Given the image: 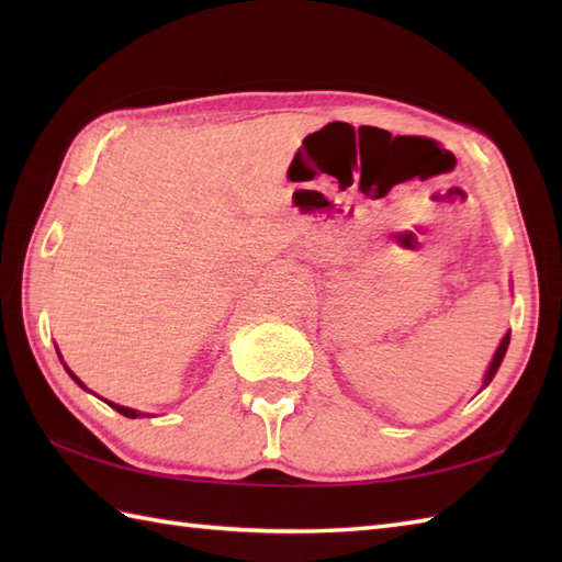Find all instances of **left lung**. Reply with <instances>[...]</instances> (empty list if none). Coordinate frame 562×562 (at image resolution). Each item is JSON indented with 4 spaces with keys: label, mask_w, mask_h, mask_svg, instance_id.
<instances>
[{
    "label": "left lung",
    "mask_w": 562,
    "mask_h": 562,
    "mask_svg": "<svg viewBox=\"0 0 562 562\" xmlns=\"http://www.w3.org/2000/svg\"><path fill=\"white\" fill-rule=\"evenodd\" d=\"M507 345H509V333H507V336L503 338V342H499V348H497V352H495V357H493V362H491V367H487V374H485L483 386L491 384L493 376H495V372L499 369V364H503V360H505V352H507Z\"/></svg>",
    "instance_id": "obj_1"
}]
</instances>
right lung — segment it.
<instances>
[{
	"mask_svg": "<svg viewBox=\"0 0 562 562\" xmlns=\"http://www.w3.org/2000/svg\"><path fill=\"white\" fill-rule=\"evenodd\" d=\"M65 369H67V367H65ZM67 372H69V369H67ZM69 376H71V379H75V381H77V384H79L81 389H87V386H83V384H81V381H79V379H77L75 374H71V372H69ZM109 405H111V408H113V411H117V413H121V415H125V417H137V415H139V413H137V411H133V408H125V405H115V403H109Z\"/></svg>",
	"mask_w": 562,
	"mask_h": 562,
	"instance_id": "right-lung-1",
	"label": "right lung"
}]
</instances>
